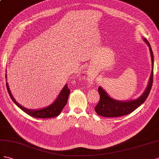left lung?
Listing matches in <instances>:
<instances>
[{
    "label": "left lung",
    "instance_id": "left-lung-1",
    "mask_svg": "<svg viewBox=\"0 0 159 159\" xmlns=\"http://www.w3.org/2000/svg\"><path fill=\"white\" fill-rule=\"evenodd\" d=\"M144 41L148 46L150 50L151 61H152V71L148 81V84L146 90L141 96L138 98L131 101H116L108 96L107 92L101 87H98V93L100 95V100L98 103L95 107L94 110L97 115L104 117H119L129 115L133 112L135 109L146 101L149 93L151 92L153 83V66H154V57L151 45L148 40L144 38Z\"/></svg>",
    "mask_w": 159,
    "mask_h": 159
}]
</instances>
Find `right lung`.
<instances>
[{
  "label": "right lung",
  "instance_id": "add662e5",
  "mask_svg": "<svg viewBox=\"0 0 159 159\" xmlns=\"http://www.w3.org/2000/svg\"><path fill=\"white\" fill-rule=\"evenodd\" d=\"M5 77L7 79V75H5ZM7 88L8 90V92L9 95L12 100V101L14 102L17 107H19L21 110L23 111L27 115H29L35 118H39V119H48V118H53L57 116L58 115H60V113L62 111L63 108L65 107L67 103L68 98H69V93L70 92V89L68 88L67 84H66L64 87H63L61 92L60 93L57 98L54 101L52 104L51 105H49L47 107L41 108V109L38 110H32V109H28L21 106L20 104L18 103L16 100L13 97L12 95L11 90L9 89V87L8 85V83L7 82Z\"/></svg>",
  "mask_w": 159,
  "mask_h": 159
}]
</instances>
